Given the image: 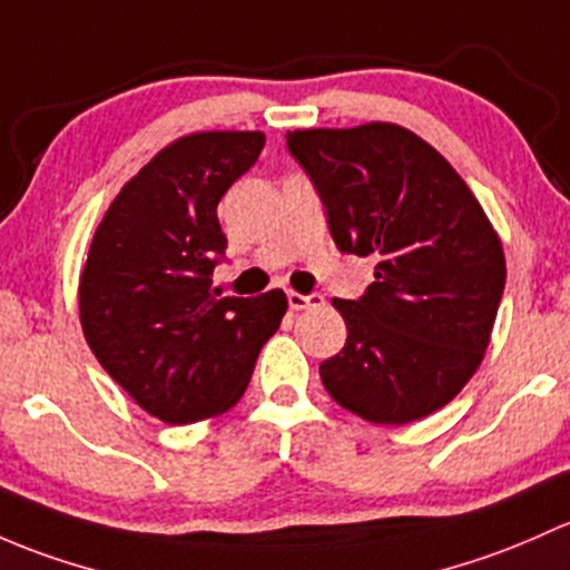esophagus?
<instances>
[{"label": "esophagus", "instance_id": "obj_1", "mask_svg": "<svg viewBox=\"0 0 570 570\" xmlns=\"http://www.w3.org/2000/svg\"><path fill=\"white\" fill-rule=\"evenodd\" d=\"M286 301H289L292 311L320 308V305H325V297L322 295H301V292H286Z\"/></svg>", "mask_w": 570, "mask_h": 570}]
</instances>
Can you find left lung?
I'll return each mask as SVG.
<instances>
[{
    "instance_id": "1",
    "label": "left lung",
    "mask_w": 570,
    "mask_h": 570,
    "mask_svg": "<svg viewBox=\"0 0 570 570\" xmlns=\"http://www.w3.org/2000/svg\"><path fill=\"white\" fill-rule=\"evenodd\" d=\"M344 254L376 256L361 301L333 305L346 344L320 365L335 404L404 426L459 395L483 361L505 289L500 235L431 144L393 122L289 130Z\"/></svg>"
}]
</instances>
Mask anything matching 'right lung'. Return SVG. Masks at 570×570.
<instances>
[{
  "label": "right lung",
  "instance_id": "right-lung-1",
  "mask_svg": "<svg viewBox=\"0 0 570 570\" xmlns=\"http://www.w3.org/2000/svg\"><path fill=\"white\" fill-rule=\"evenodd\" d=\"M265 147L262 130H202L130 177L95 229L79 278L83 338L144 412L183 426L243 399L286 295L224 297L218 202Z\"/></svg>",
  "mask_w": 570,
  "mask_h": 570
}]
</instances>
